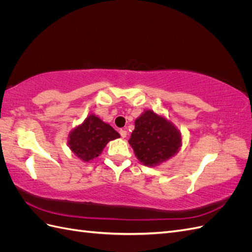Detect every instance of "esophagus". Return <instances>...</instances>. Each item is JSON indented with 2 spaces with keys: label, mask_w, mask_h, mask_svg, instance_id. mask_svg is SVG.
Returning a JSON list of instances; mask_svg holds the SVG:
<instances>
[{
  "label": "esophagus",
  "mask_w": 252,
  "mask_h": 252,
  "mask_svg": "<svg viewBox=\"0 0 252 252\" xmlns=\"http://www.w3.org/2000/svg\"><path fill=\"white\" fill-rule=\"evenodd\" d=\"M120 134H121V136L122 138H126V135H127V131L126 130H124V129H121L120 130Z\"/></svg>",
  "instance_id": "obj_1"
}]
</instances>
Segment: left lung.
Instances as JSON below:
<instances>
[{"label":"left lung","instance_id":"1","mask_svg":"<svg viewBox=\"0 0 252 252\" xmlns=\"http://www.w3.org/2000/svg\"><path fill=\"white\" fill-rule=\"evenodd\" d=\"M129 144L135 157L145 166H157L167 161L181 147V133L171 122L146 110L135 120Z\"/></svg>","mask_w":252,"mask_h":252}]
</instances>
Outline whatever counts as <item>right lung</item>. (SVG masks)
I'll use <instances>...</instances> for the list:
<instances>
[{"mask_svg":"<svg viewBox=\"0 0 252 252\" xmlns=\"http://www.w3.org/2000/svg\"><path fill=\"white\" fill-rule=\"evenodd\" d=\"M120 138V134L109 125L90 114L81 125L75 127L68 136V145L73 154L84 162L97 158L106 144Z\"/></svg>","mask_w":252,"mask_h":252,"instance_id":"right-lung-1","label":"right lung"}]
</instances>
